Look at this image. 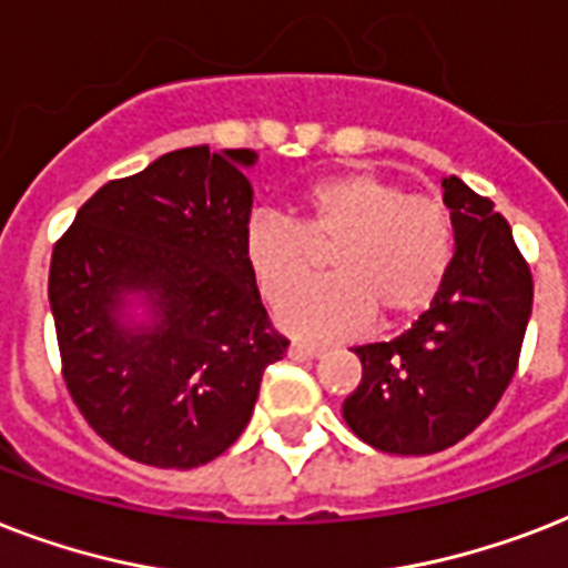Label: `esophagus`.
I'll use <instances>...</instances> for the list:
<instances>
[{
  "instance_id": "obj_1",
  "label": "esophagus",
  "mask_w": 568,
  "mask_h": 568,
  "mask_svg": "<svg viewBox=\"0 0 568 568\" xmlns=\"http://www.w3.org/2000/svg\"><path fill=\"white\" fill-rule=\"evenodd\" d=\"M324 354V345H312V342H292L288 345V356L292 359H315Z\"/></svg>"
}]
</instances>
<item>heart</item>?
<instances>
[{"instance_id": "heart-1", "label": "heart", "mask_w": 568, "mask_h": 568, "mask_svg": "<svg viewBox=\"0 0 568 568\" xmlns=\"http://www.w3.org/2000/svg\"><path fill=\"white\" fill-rule=\"evenodd\" d=\"M334 247L321 284L296 287L314 250ZM244 262L265 301H280L276 324L301 338L351 336L422 318L439 297L454 262V221L439 200L406 194L374 171H345L301 194L297 223L256 214L244 230Z\"/></svg>"}]
</instances>
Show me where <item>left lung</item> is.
I'll return each instance as SVG.
<instances>
[{
  "mask_svg": "<svg viewBox=\"0 0 568 568\" xmlns=\"http://www.w3.org/2000/svg\"><path fill=\"white\" fill-rule=\"evenodd\" d=\"M454 262L433 306L392 342L354 347L359 386L347 427L400 457L436 454L486 422L510 386L534 306V276L510 223L457 176L442 180Z\"/></svg>",
  "mask_w": 568,
  "mask_h": 568,
  "instance_id": "8db88e82",
  "label": "left lung"
}]
</instances>
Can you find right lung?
Here are the masks:
<instances>
[{
    "instance_id": "add662e5",
    "label": "right lung",
    "mask_w": 568,
    "mask_h": 568,
    "mask_svg": "<svg viewBox=\"0 0 568 568\" xmlns=\"http://www.w3.org/2000/svg\"><path fill=\"white\" fill-rule=\"evenodd\" d=\"M253 150L189 146L105 182L49 265L61 374L84 422L123 457L196 468L247 427L258 383L283 359L244 262ZM141 293L151 321L125 324Z\"/></svg>"
}]
</instances>
